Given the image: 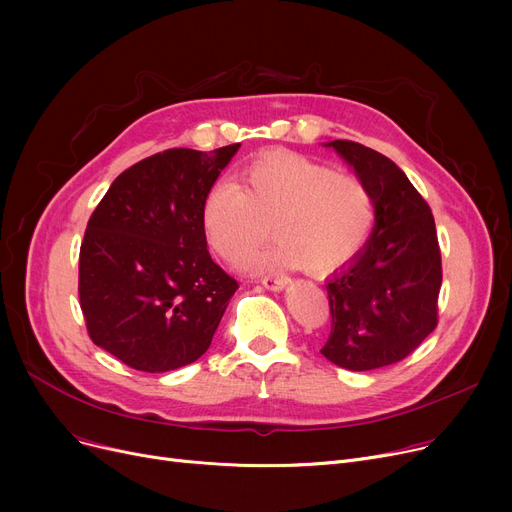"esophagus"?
<instances>
[{
	"mask_svg": "<svg viewBox=\"0 0 512 512\" xmlns=\"http://www.w3.org/2000/svg\"><path fill=\"white\" fill-rule=\"evenodd\" d=\"M261 284H263L267 290H274V292H278V290H282V288L288 284V276H284V274H278V276H265V278H261Z\"/></svg>",
	"mask_w": 512,
	"mask_h": 512,
	"instance_id": "34e87169",
	"label": "esophagus"
}]
</instances>
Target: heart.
Listing matches in <instances>:
<instances>
[{"mask_svg": "<svg viewBox=\"0 0 512 512\" xmlns=\"http://www.w3.org/2000/svg\"><path fill=\"white\" fill-rule=\"evenodd\" d=\"M274 249L255 259L257 270L307 265L328 272L367 240L373 201L365 182L307 155L270 151L238 172V186L218 180L201 205L207 245L232 265L245 263L270 236Z\"/></svg>", "mask_w": 512, "mask_h": 512, "instance_id": "obj_1", "label": "heart"}]
</instances>
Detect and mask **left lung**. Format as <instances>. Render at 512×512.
I'll return each mask as SVG.
<instances>
[{
	"label": "left lung",
	"instance_id": "obj_1",
	"mask_svg": "<svg viewBox=\"0 0 512 512\" xmlns=\"http://www.w3.org/2000/svg\"><path fill=\"white\" fill-rule=\"evenodd\" d=\"M365 182L375 226L365 247L328 282L332 332L321 355L369 371L398 363L438 326L442 257L427 201L392 159L355 141H332Z\"/></svg>",
	"mask_w": 512,
	"mask_h": 512
}]
</instances>
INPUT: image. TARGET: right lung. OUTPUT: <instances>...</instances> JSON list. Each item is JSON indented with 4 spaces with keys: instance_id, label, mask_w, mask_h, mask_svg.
Masks as SVG:
<instances>
[{
    "instance_id": "right-lung-1",
    "label": "right lung",
    "mask_w": 512,
    "mask_h": 512,
    "mask_svg": "<svg viewBox=\"0 0 512 512\" xmlns=\"http://www.w3.org/2000/svg\"><path fill=\"white\" fill-rule=\"evenodd\" d=\"M238 147L155 153L122 172L89 218L80 309L91 340L124 365L161 373L209 348L238 282L207 251L201 205Z\"/></svg>"
}]
</instances>
